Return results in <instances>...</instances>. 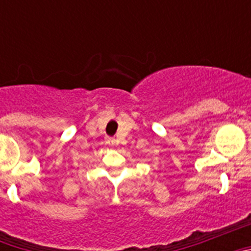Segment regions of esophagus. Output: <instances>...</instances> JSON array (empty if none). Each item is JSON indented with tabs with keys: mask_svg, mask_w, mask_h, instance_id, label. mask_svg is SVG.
<instances>
[{
	"mask_svg": "<svg viewBox=\"0 0 251 251\" xmlns=\"http://www.w3.org/2000/svg\"><path fill=\"white\" fill-rule=\"evenodd\" d=\"M105 143L108 146H114L115 145V139L114 138H106Z\"/></svg>",
	"mask_w": 251,
	"mask_h": 251,
	"instance_id": "1",
	"label": "esophagus"
}]
</instances>
